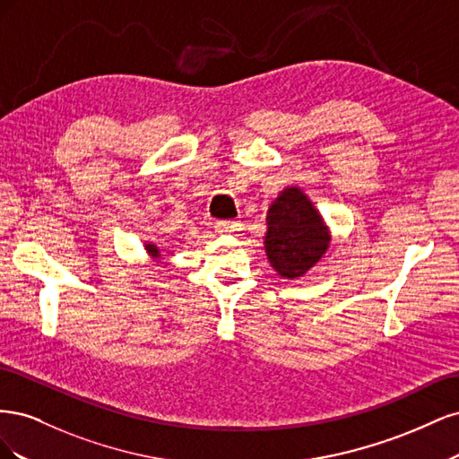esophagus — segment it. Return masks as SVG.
Returning <instances> with one entry per match:
<instances>
[{"mask_svg": "<svg viewBox=\"0 0 459 459\" xmlns=\"http://www.w3.org/2000/svg\"><path fill=\"white\" fill-rule=\"evenodd\" d=\"M243 224L241 221H238V220H221V221H218L216 224V231L218 233H224V235H235V233H239L243 228H241Z\"/></svg>", "mask_w": 459, "mask_h": 459, "instance_id": "34e87169", "label": "esophagus"}]
</instances>
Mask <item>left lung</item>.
I'll list each match as a JSON object with an SVG mask.
<instances>
[{"instance_id": "8db88e82", "label": "left lung", "mask_w": 459, "mask_h": 459, "mask_svg": "<svg viewBox=\"0 0 459 459\" xmlns=\"http://www.w3.org/2000/svg\"><path fill=\"white\" fill-rule=\"evenodd\" d=\"M264 248L272 268L287 280L302 277L322 260L331 233L322 214L299 187H285L266 216Z\"/></svg>"}]
</instances>
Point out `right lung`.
<instances>
[{
    "label": "right lung",
    "instance_id": "obj_1",
    "mask_svg": "<svg viewBox=\"0 0 459 459\" xmlns=\"http://www.w3.org/2000/svg\"><path fill=\"white\" fill-rule=\"evenodd\" d=\"M145 248H147V253L152 256V258H157V256H160V251H159V247L157 245H151V243H145Z\"/></svg>",
    "mask_w": 459,
    "mask_h": 459
}]
</instances>
